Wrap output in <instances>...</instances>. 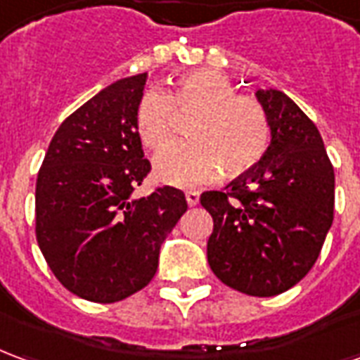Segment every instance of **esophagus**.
<instances>
[{"instance_id": "obj_1", "label": "esophagus", "mask_w": 360, "mask_h": 360, "mask_svg": "<svg viewBox=\"0 0 360 360\" xmlns=\"http://www.w3.org/2000/svg\"><path fill=\"white\" fill-rule=\"evenodd\" d=\"M185 198H187L188 206H196V204H198V198H200V195H198L196 191H187V193H185Z\"/></svg>"}]
</instances>
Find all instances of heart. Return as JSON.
Returning a JSON list of instances; mask_svg holds the SVG:
<instances>
[{
	"mask_svg": "<svg viewBox=\"0 0 360 360\" xmlns=\"http://www.w3.org/2000/svg\"><path fill=\"white\" fill-rule=\"evenodd\" d=\"M196 113L188 123L191 141L173 142L154 158V175L165 185L198 187L219 175L249 172L270 142V123L257 98L237 94L231 79L214 69L181 75L167 92L148 90L134 111L141 142L158 150L169 141L173 111Z\"/></svg>",
	"mask_w": 360,
	"mask_h": 360,
	"instance_id": "b5f03b06",
	"label": "heart"
}]
</instances>
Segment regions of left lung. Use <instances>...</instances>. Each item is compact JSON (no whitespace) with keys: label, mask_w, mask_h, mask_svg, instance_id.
<instances>
[{"label":"left lung","mask_w":360,"mask_h":360,"mask_svg":"<svg viewBox=\"0 0 360 360\" xmlns=\"http://www.w3.org/2000/svg\"><path fill=\"white\" fill-rule=\"evenodd\" d=\"M271 141L262 160L227 191H206L208 264L226 285L274 297L316 262L333 221L335 177L316 125L281 90L258 89Z\"/></svg>","instance_id":"left-lung-1"}]
</instances>
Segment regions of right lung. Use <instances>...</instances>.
Listing matches in <instances>:
<instances>
[{"label":"right lung","mask_w":360,"mask_h":360,"mask_svg":"<svg viewBox=\"0 0 360 360\" xmlns=\"http://www.w3.org/2000/svg\"><path fill=\"white\" fill-rule=\"evenodd\" d=\"M146 73L115 81L53 134L36 181V239L53 276L92 302L141 291L187 212L179 188L133 198L150 162L134 129Z\"/></svg>","instance_id":"obj_1"}]
</instances>
